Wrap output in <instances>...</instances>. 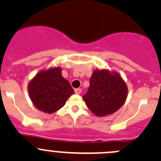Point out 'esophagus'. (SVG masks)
<instances>
[{"mask_svg": "<svg viewBox=\"0 0 161 161\" xmlns=\"http://www.w3.org/2000/svg\"><path fill=\"white\" fill-rule=\"evenodd\" d=\"M81 92H82V90H81V89H75V94H77V95H79V94L81 93Z\"/></svg>", "mask_w": 161, "mask_h": 161, "instance_id": "esophagus-1", "label": "esophagus"}]
</instances>
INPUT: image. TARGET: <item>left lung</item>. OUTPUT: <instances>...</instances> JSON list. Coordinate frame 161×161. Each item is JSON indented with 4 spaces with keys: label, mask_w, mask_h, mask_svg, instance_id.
Instances as JSON below:
<instances>
[{
    "label": "left lung",
    "mask_w": 161,
    "mask_h": 161,
    "mask_svg": "<svg viewBox=\"0 0 161 161\" xmlns=\"http://www.w3.org/2000/svg\"><path fill=\"white\" fill-rule=\"evenodd\" d=\"M127 97V84L119 73L103 69L93 71L90 88L82 98L94 114L103 117L119 110Z\"/></svg>",
    "instance_id": "1"
}]
</instances>
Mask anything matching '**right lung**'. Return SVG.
Returning <instances> with one entry per match:
<instances>
[{
    "label": "right lung",
    "instance_id": "add662e5",
    "mask_svg": "<svg viewBox=\"0 0 161 161\" xmlns=\"http://www.w3.org/2000/svg\"><path fill=\"white\" fill-rule=\"evenodd\" d=\"M59 66L39 71L30 81L28 92L34 106L47 114H53L64 106L74 93L70 83L61 75Z\"/></svg>",
    "mask_w": 161,
    "mask_h": 161
}]
</instances>
